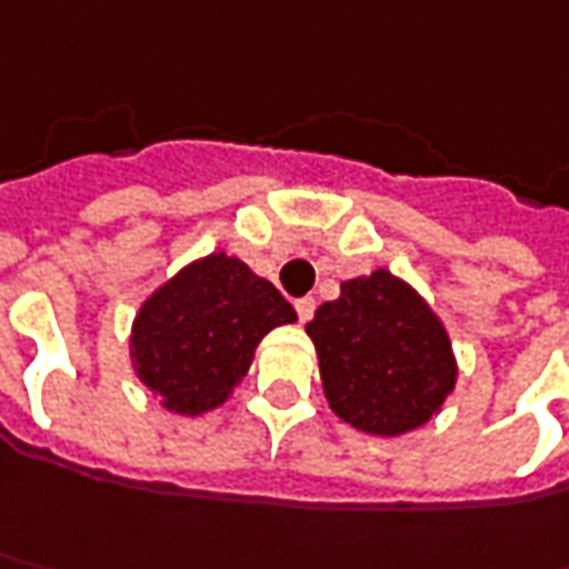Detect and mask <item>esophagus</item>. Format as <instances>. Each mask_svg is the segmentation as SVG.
<instances>
[{
	"instance_id": "34e87169",
	"label": "esophagus",
	"mask_w": 569,
	"mask_h": 569,
	"mask_svg": "<svg viewBox=\"0 0 569 569\" xmlns=\"http://www.w3.org/2000/svg\"><path fill=\"white\" fill-rule=\"evenodd\" d=\"M315 308H318V302L311 299V296H305V299H296V315H299V321H311L315 318Z\"/></svg>"
}]
</instances>
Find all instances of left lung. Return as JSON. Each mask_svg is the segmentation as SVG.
Here are the masks:
<instances>
[{
    "instance_id": "obj_1",
    "label": "left lung",
    "mask_w": 569,
    "mask_h": 569,
    "mask_svg": "<svg viewBox=\"0 0 569 569\" xmlns=\"http://www.w3.org/2000/svg\"><path fill=\"white\" fill-rule=\"evenodd\" d=\"M321 362L323 397L352 428L397 438L431 419L457 383L438 315L387 270L346 280L305 327Z\"/></svg>"
}]
</instances>
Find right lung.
Instances as JSON below:
<instances>
[{"label": "right lung", "instance_id": "right-lung-1", "mask_svg": "<svg viewBox=\"0 0 569 569\" xmlns=\"http://www.w3.org/2000/svg\"><path fill=\"white\" fill-rule=\"evenodd\" d=\"M296 321V308L273 283L223 251L179 270L131 327L138 378L163 406L201 416L246 378L261 337Z\"/></svg>", "mask_w": 569, "mask_h": 569}]
</instances>
